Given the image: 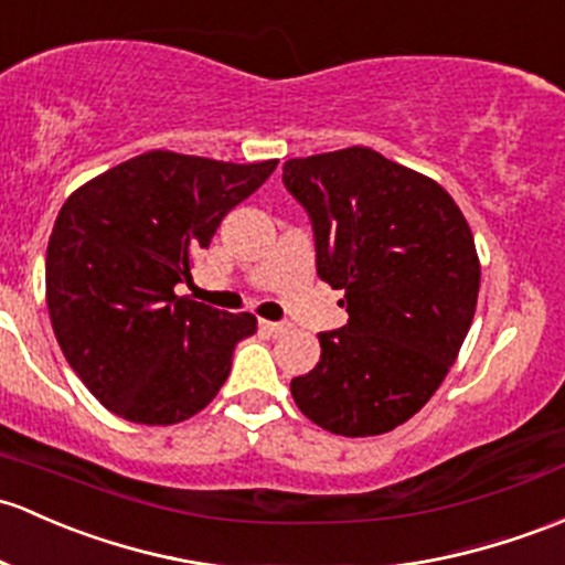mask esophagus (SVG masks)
I'll return each mask as SVG.
<instances>
[{"label":"esophagus","instance_id":"34e87169","mask_svg":"<svg viewBox=\"0 0 565 565\" xmlns=\"http://www.w3.org/2000/svg\"><path fill=\"white\" fill-rule=\"evenodd\" d=\"M260 329L266 333H271V337H277V333H285L290 329L288 323H277V320H260Z\"/></svg>","mask_w":565,"mask_h":565}]
</instances>
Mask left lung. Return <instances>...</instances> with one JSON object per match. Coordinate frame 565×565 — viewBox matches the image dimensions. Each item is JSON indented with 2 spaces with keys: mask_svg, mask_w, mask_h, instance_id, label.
<instances>
[{
  "mask_svg": "<svg viewBox=\"0 0 565 565\" xmlns=\"http://www.w3.org/2000/svg\"><path fill=\"white\" fill-rule=\"evenodd\" d=\"M282 183L312 223L318 277L344 290L350 315L318 333L294 402L331 434H385L426 406L469 333L475 236L445 188L372 148L290 159Z\"/></svg>",
  "mask_w": 565,
  "mask_h": 565,
  "instance_id": "8db88e82",
  "label": "left lung"
}]
</instances>
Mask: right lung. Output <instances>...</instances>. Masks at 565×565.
<instances>
[{
	"mask_svg": "<svg viewBox=\"0 0 565 565\" xmlns=\"http://www.w3.org/2000/svg\"><path fill=\"white\" fill-rule=\"evenodd\" d=\"M275 167L150 150L64 202L45 258L51 323L83 385L118 417L172 426L217 396L256 318L174 285L191 282L193 253Z\"/></svg>",
	"mask_w": 565,
	"mask_h": 565,
	"instance_id": "1",
	"label": "right lung"
}]
</instances>
